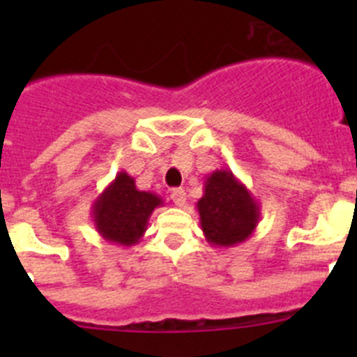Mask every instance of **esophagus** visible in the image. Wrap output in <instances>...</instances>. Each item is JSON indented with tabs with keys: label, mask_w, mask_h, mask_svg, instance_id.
I'll use <instances>...</instances> for the list:
<instances>
[{
	"label": "esophagus",
	"mask_w": 357,
	"mask_h": 357,
	"mask_svg": "<svg viewBox=\"0 0 357 357\" xmlns=\"http://www.w3.org/2000/svg\"><path fill=\"white\" fill-rule=\"evenodd\" d=\"M171 199H172V202H174V205H178V207H183V205L186 204V193H185V190H183V188L172 190Z\"/></svg>",
	"instance_id": "34e87169"
}]
</instances>
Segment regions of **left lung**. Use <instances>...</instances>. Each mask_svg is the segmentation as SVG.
I'll return each instance as SVG.
<instances>
[{
	"mask_svg": "<svg viewBox=\"0 0 357 357\" xmlns=\"http://www.w3.org/2000/svg\"><path fill=\"white\" fill-rule=\"evenodd\" d=\"M197 211L205 240L219 248L243 243L261 221L257 200L229 169H215L207 176Z\"/></svg>",
	"mask_w": 357,
	"mask_h": 357,
	"instance_id": "8db88e82",
	"label": "left lung"
}]
</instances>
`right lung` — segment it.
Segmentation results:
<instances>
[{
  "instance_id": "add662e5",
  "label": "right lung",
  "mask_w": 357,
  "mask_h": 357,
  "mask_svg": "<svg viewBox=\"0 0 357 357\" xmlns=\"http://www.w3.org/2000/svg\"><path fill=\"white\" fill-rule=\"evenodd\" d=\"M160 205V197L138 190L135 178L121 171L91 204V221L103 240L132 247L143 238L150 215Z\"/></svg>"
}]
</instances>
